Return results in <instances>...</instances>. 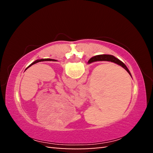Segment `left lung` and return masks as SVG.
<instances>
[{"label":"left lung","mask_w":153,"mask_h":153,"mask_svg":"<svg viewBox=\"0 0 153 153\" xmlns=\"http://www.w3.org/2000/svg\"><path fill=\"white\" fill-rule=\"evenodd\" d=\"M41 61H57L56 60H55V59H38V60H36L35 61H33L32 63H31L29 66H28L26 69H25V70L27 68H29L30 67H31L32 65H33V64H36L37 63H39V62H41Z\"/></svg>","instance_id":"1"}]
</instances>
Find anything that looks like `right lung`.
<instances>
[{
    "instance_id": "obj_1",
    "label": "right lung",
    "mask_w": 153,
    "mask_h": 153,
    "mask_svg": "<svg viewBox=\"0 0 153 153\" xmlns=\"http://www.w3.org/2000/svg\"><path fill=\"white\" fill-rule=\"evenodd\" d=\"M96 61H111V62H113L114 63H116L119 65H120L126 69V70L128 71V73L131 75V73L129 72V69H128V67H126V65L125 64H124L122 61H121L120 59H118L117 58L115 57V56H113V55H97V56H94L92 57L91 59H90V60L88 61V64H90L93 63V62H96Z\"/></svg>"
}]
</instances>
